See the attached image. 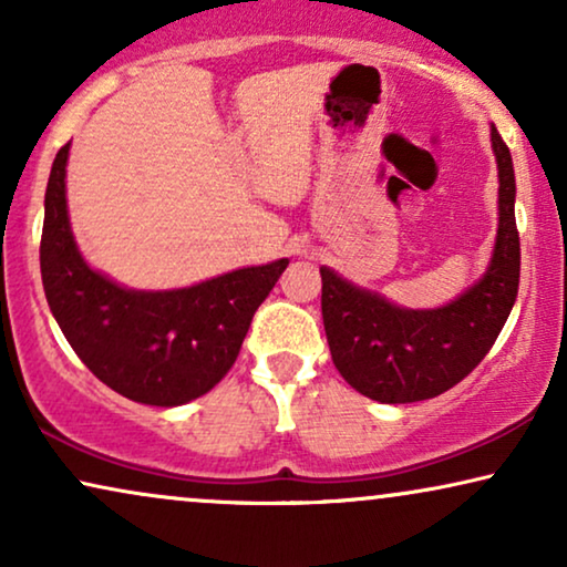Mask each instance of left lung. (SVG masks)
<instances>
[{"mask_svg": "<svg viewBox=\"0 0 567 567\" xmlns=\"http://www.w3.org/2000/svg\"><path fill=\"white\" fill-rule=\"evenodd\" d=\"M498 237L485 276L436 309H405L320 268L322 322L340 377L355 392L386 405L431 400L460 384L491 351L518 293L522 245L516 229V181L508 146L495 126Z\"/></svg>", "mask_w": 567, "mask_h": 567, "instance_id": "obj_1", "label": "left lung"}]
</instances>
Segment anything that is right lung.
<instances>
[{
  "instance_id": "right-lung-1",
  "label": "right lung",
  "mask_w": 567,
  "mask_h": 567,
  "mask_svg": "<svg viewBox=\"0 0 567 567\" xmlns=\"http://www.w3.org/2000/svg\"><path fill=\"white\" fill-rule=\"evenodd\" d=\"M64 144L53 159L41 237V276L61 332L100 382L144 405L175 408L224 379L258 309L289 260L239 268L173 291L123 289L90 268L66 208Z\"/></svg>"
}]
</instances>
